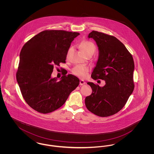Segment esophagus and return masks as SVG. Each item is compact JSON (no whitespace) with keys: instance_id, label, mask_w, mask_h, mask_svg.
Masks as SVG:
<instances>
[{"instance_id":"1","label":"esophagus","mask_w":154,"mask_h":154,"mask_svg":"<svg viewBox=\"0 0 154 154\" xmlns=\"http://www.w3.org/2000/svg\"><path fill=\"white\" fill-rule=\"evenodd\" d=\"M86 84V82L84 81V80H81L80 81V85H84V84Z\"/></svg>"}]
</instances>
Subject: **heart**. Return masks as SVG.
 I'll use <instances>...</instances> for the list:
<instances>
[{"mask_svg": "<svg viewBox=\"0 0 154 154\" xmlns=\"http://www.w3.org/2000/svg\"><path fill=\"white\" fill-rule=\"evenodd\" d=\"M81 48L82 51L87 55L89 53H94L95 52L96 47L95 44L90 41H84L81 44ZM72 50V48H69L68 54ZM89 68L86 66L77 65L72 69V73L80 77H85L89 71Z\"/></svg>", "mask_w": 154, "mask_h": 154, "instance_id": "obj_1", "label": "heart"}]
</instances>
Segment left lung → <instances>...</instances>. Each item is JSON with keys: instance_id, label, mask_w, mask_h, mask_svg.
<instances>
[{"instance_id": "obj_1", "label": "left lung", "mask_w": 154, "mask_h": 154, "mask_svg": "<svg viewBox=\"0 0 154 154\" xmlns=\"http://www.w3.org/2000/svg\"><path fill=\"white\" fill-rule=\"evenodd\" d=\"M96 43L99 57L91 74L94 80L105 81L103 87L88 82L92 89L85 106L99 117H109L121 110L134 89V63L132 55L116 37L93 30L88 35Z\"/></svg>"}]
</instances>
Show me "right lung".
I'll return each mask as SVG.
<instances>
[{"label": "right lung", "mask_w": 154, "mask_h": 154, "mask_svg": "<svg viewBox=\"0 0 154 154\" xmlns=\"http://www.w3.org/2000/svg\"><path fill=\"white\" fill-rule=\"evenodd\" d=\"M79 35L44 30L23 46L16 78L24 100L33 109L43 114L58 109L79 85V79L70 74L59 81L51 77L54 66L66 62L71 43Z\"/></svg>", "instance_id": "obj_1"}]
</instances>
